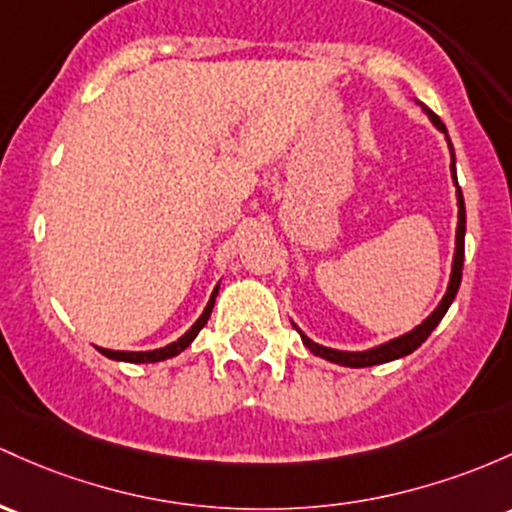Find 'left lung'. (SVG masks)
Masks as SVG:
<instances>
[{
    "mask_svg": "<svg viewBox=\"0 0 512 512\" xmlns=\"http://www.w3.org/2000/svg\"><path fill=\"white\" fill-rule=\"evenodd\" d=\"M420 104V101H418ZM420 109H423V114L428 116L432 126L437 128L440 133H445V140H447V148H449V157H452V162H449V172H452V179H454V187H457V233H454V257H452V274H449V284H447V291L445 296H442V301L437 303L435 311L430 313L428 318L423 320L420 325H415L413 330H408V333L398 335V338H393L389 342H384V345H376V347H369V350H362V352H347V350H333V347H325V345H318V342H313L308 338L306 333L299 328V325L291 320V325L296 328V333L301 335L303 345L308 347V350L313 352V355L328 359V362L333 364H340V367H352V369H359V367H374V364H384V362H393V359H401L406 355H411L413 350H418L420 345H423L425 340H428V335L432 330L440 325V320L445 318L447 308L452 306L454 296H457L459 291V284H462V267H464V233H466V211H464V196H462V189H459L457 184V160H454V148H452V140L447 136V128L445 123L440 121V116H435L432 111L428 109L425 104H420Z\"/></svg>",
    "mask_w": 512,
    "mask_h": 512,
    "instance_id": "obj_1",
    "label": "left lung"
}]
</instances>
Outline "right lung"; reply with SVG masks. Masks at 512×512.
Listing matches in <instances>:
<instances>
[{
    "instance_id": "1",
    "label": "right lung",
    "mask_w": 512,
    "mask_h": 512,
    "mask_svg": "<svg viewBox=\"0 0 512 512\" xmlns=\"http://www.w3.org/2000/svg\"><path fill=\"white\" fill-rule=\"evenodd\" d=\"M218 286H221V282H218V284H216V289L211 291V299H209V303H206L204 313H201L199 320H196V323L192 325V328H189L187 333L182 335V338L174 340V342H170V345L160 347V350H148V352L106 350V347H97V350H99L101 355H104V357L116 359V362H131V364H153V362H165V359H170V357H177L179 352H184V350H187L189 345H192L196 335H199V330L204 328L206 323H209L211 311H213V303H216V296H218Z\"/></svg>"
}]
</instances>
